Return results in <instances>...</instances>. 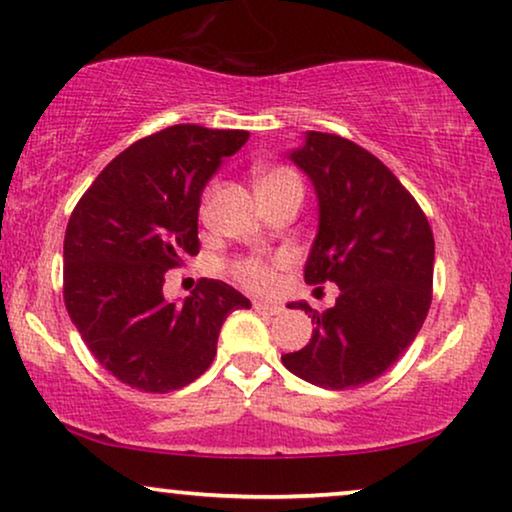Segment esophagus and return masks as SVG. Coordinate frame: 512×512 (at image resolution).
<instances>
[{
	"mask_svg": "<svg viewBox=\"0 0 512 512\" xmlns=\"http://www.w3.org/2000/svg\"><path fill=\"white\" fill-rule=\"evenodd\" d=\"M254 310L258 312V314H279L282 312V307L279 305H275V303H263V300H254Z\"/></svg>",
	"mask_w": 512,
	"mask_h": 512,
	"instance_id": "obj_1",
	"label": "esophagus"
}]
</instances>
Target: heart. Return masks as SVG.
<instances>
[{"instance_id": "b5f03b06", "label": "heart", "mask_w": 512, "mask_h": 512, "mask_svg": "<svg viewBox=\"0 0 512 512\" xmlns=\"http://www.w3.org/2000/svg\"><path fill=\"white\" fill-rule=\"evenodd\" d=\"M254 186H256L258 198H270V195H279L286 191L303 193L298 174L293 172L291 167H284V165L256 167ZM284 265H286V258L282 256H275V258L244 256V258H235V261L230 263V275H233L242 286H247V289L265 293L275 289L279 270H282Z\"/></svg>"}]
</instances>
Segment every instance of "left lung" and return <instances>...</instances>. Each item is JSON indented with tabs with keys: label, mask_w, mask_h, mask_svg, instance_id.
I'll return each instance as SVG.
<instances>
[{
	"label": "left lung",
	"mask_w": 512,
	"mask_h": 512,
	"mask_svg": "<svg viewBox=\"0 0 512 512\" xmlns=\"http://www.w3.org/2000/svg\"><path fill=\"white\" fill-rule=\"evenodd\" d=\"M291 160L312 179L319 233L307 284L333 282L340 296L310 312V342L282 354L293 375L324 389H352L380 377L417 338L431 307L433 233L408 188L363 146L331 132H307Z\"/></svg>",
	"instance_id": "8db88e82"
}]
</instances>
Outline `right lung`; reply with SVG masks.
<instances>
[{"label":"right lung","mask_w":512,"mask_h":512,"mask_svg":"<svg viewBox=\"0 0 512 512\" xmlns=\"http://www.w3.org/2000/svg\"><path fill=\"white\" fill-rule=\"evenodd\" d=\"M247 139V130L191 123L139 139L97 174L69 216L67 312L100 366L132 389L167 394L198 380L223 321L249 307L219 279H200L184 303L163 296L165 272L200 251L202 188Z\"/></svg>","instance_id":"right-lung-1"}]
</instances>
